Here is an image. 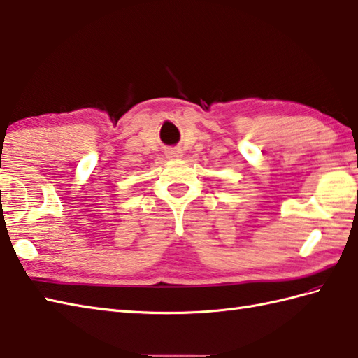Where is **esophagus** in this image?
<instances>
[{"mask_svg": "<svg viewBox=\"0 0 358 358\" xmlns=\"http://www.w3.org/2000/svg\"><path fill=\"white\" fill-rule=\"evenodd\" d=\"M166 157L169 159H180L181 157H183V150H181L180 148H171L166 150Z\"/></svg>", "mask_w": 358, "mask_h": 358, "instance_id": "esophagus-1", "label": "esophagus"}]
</instances>
